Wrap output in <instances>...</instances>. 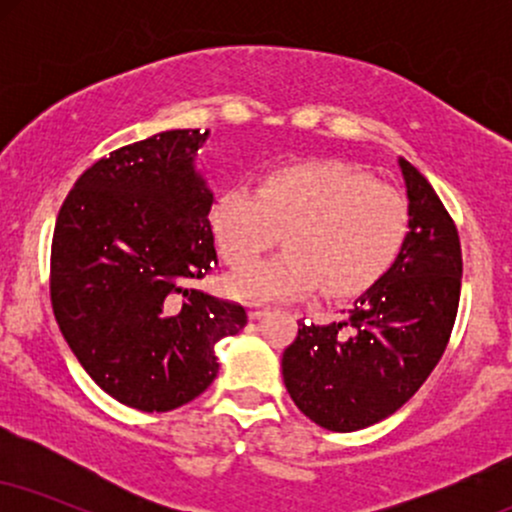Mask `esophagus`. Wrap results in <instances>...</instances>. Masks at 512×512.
Masks as SVG:
<instances>
[{"label":"esophagus","instance_id":"1","mask_svg":"<svg viewBox=\"0 0 512 512\" xmlns=\"http://www.w3.org/2000/svg\"><path fill=\"white\" fill-rule=\"evenodd\" d=\"M269 313L267 305H260V303H248V317L250 320H260V317H264Z\"/></svg>","mask_w":512,"mask_h":512}]
</instances>
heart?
<instances>
[{"label":"heart","instance_id":"1","mask_svg":"<svg viewBox=\"0 0 512 512\" xmlns=\"http://www.w3.org/2000/svg\"><path fill=\"white\" fill-rule=\"evenodd\" d=\"M223 260L243 264L279 243L289 250L245 264L226 289L240 301H281L322 291L344 298L370 289L395 262L407 204L349 163L317 158L276 166L260 187L233 185L211 211Z\"/></svg>","mask_w":512,"mask_h":512}]
</instances>
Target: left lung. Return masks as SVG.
I'll return each mask as SVG.
<instances>
[{
  "label": "left lung",
  "instance_id": "obj_1",
  "mask_svg": "<svg viewBox=\"0 0 512 512\" xmlns=\"http://www.w3.org/2000/svg\"><path fill=\"white\" fill-rule=\"evenodd\" d=\"M409 233L383 279L342 322L298 325L281 358L296 407L327 431L378 424L416 395L450 342L460 305L462 250L436 190L399 158Z\"/></svg>",
  "mask_w": 512,
  "mask_h": 512
}]
</instances>
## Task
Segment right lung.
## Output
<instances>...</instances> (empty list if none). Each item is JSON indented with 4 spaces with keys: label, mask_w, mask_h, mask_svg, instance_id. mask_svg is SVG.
Instances as JSON below:
<instances>
[{
    "label": "right lung",
    "mask_w": 512,
    "mask_h": 512,
    "mask_svg": "<svg viewBox=\"0 0 512 512\" xmlns=\"http://www.w3.org/2000/svg\"><path fill=\"white\" fill-rule=\"evenodd\" d=\"M209 132L170 129L110 151L74 182L55 223L50 301L69 349L101 390L170 411L219 373L216 344L245 308L190 289L216 269L214 195L195 170Z\"/></svg>",
    "instance_id": "right-lung-1"
}]
</instances>
